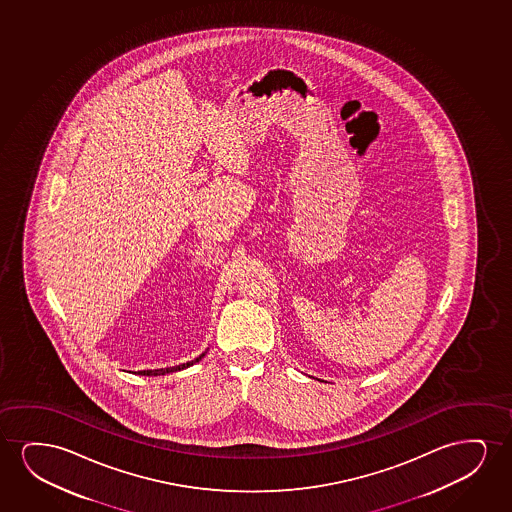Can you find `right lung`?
<instances>
[{"mask_svg": "<svg viewBox=\"0 0 512 512\" xmlns=\"http://www.w3.org/2000/svg\"><path fill=\"white\" fill-rule=\"evenodd\" d=\"M203 357L204 353L201 357H197L196 360L187 362V364L176 365V367H166V369H155V371H138V374H140V376H164V374H169V372L182 371L185 367L196 364V362H199Z\"/></svg>", "mask_w": 512, "mask_h": 512, "instance_id": "right-lung-1", "label": "right lung"}]
</instances>
